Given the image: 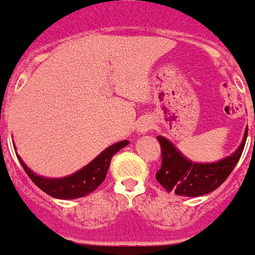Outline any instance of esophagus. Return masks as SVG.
Instances as JSON below:
<instances>
[{"instance_id":"esophagus-1","label":"esophagus","mask_w":255,"mask_h":255,"mask_svg":"<svg viewBox=\"0 0 255 255\" xmlns=\"http://www.w3.org/2000/svg\"><path fill=\"white\" fill-rule=\"evenodd\" d=\"M153 127V123L149 120V119H143V120H140L138 123V126H136V129H138V132L140 133H145L147 131H150Z\"/></svg>"}]
</instances>
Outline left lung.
I'll list each match as a JSON object with an SVG mask.
<instances>
[{
	"label": "left lung",
	"instance_id": "obj_1",
	"mask_svg": "<svg viewBox=\"0 0 255 255\" xmlns=\"http://www.w3.org/2000/svg\"><path fill=\"white\" fill-rule=\"evenodd\" d=\"M247 132L249 128H246L242 145L232 156H228L211 164L192 163L178 152L170 140L163 136H157L161 147V167L156 172L157 182L167 192H175L178 196L197 197L213 192L224 183V181L231 175L235 165L238 164L245 149Z\"/></svg>",
	"mask_w": 255,
	"mask_h": 255
}]
</instances>
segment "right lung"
<instances>
[{
	"label": "right lung",
	"mask_w": 255,
	"mask_h": 255,
	"mask_svg": "<svg viewBox=\"0 0 255 255\" xmlns=\"http://www.w3.org/2000/svg\"><path fill=\"white\" fill-rule=\"evenodd\" d=\"M127 145L128 140H122L119 143L112 145L106 150H103L95 160H92L83 170L77 171L70 177L60 178V179L38 177L33 171L28 170L27 165L22 161V158H17L30 179L42 192H45L47 195L56 197V199H77V197H84V196L90 195L91 192H94L105 181L112 157Z\"/></svg>",
	"instance_id": "obj_1"
}]
</instances>
